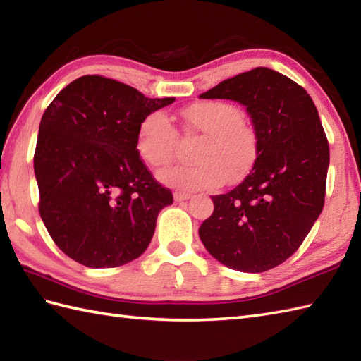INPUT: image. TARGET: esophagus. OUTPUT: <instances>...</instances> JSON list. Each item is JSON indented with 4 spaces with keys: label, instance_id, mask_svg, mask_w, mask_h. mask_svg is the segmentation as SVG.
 Wrapping results in <instances>:
<instances>
[{
    "label": "esophagus",
    "instance_id": "34e87169",
    "mask_svg": "<svg viewBox=\"0 0 361 361\" xmlns=\"http://www.w3.org/2000/svg\"><path fill=\"white\" fill-rule=\"evenodd\" d=\"M173 197H175L176 202H185V200H189V198L192 195H190L189 192H175Z\"/></svg>",
    "mask_w": 361,
    "mask_h": 361
}]
</instances>
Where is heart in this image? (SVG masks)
Segmentation results:
<instances>
[{"label":"heart","instance_id":"obj_1","mask_svg":"<svg viewBox=\"0 0 361 361\" xmlns=\"http://www.w3.org/2000/svg\"><path fill=\"white\" fill-rule=\"evenodd\" d=\"M186 126L204 135L195 152L194 166H175L158 173L167 186L178 190L216 189L228 180L250 172L257 158V135L245 124L239 106L225 101H202L181 110ZM176 128L163 111L144 116L136 135V152L145 164L159 169L172 163Z\"/></svg>","mask_w":361,"mask_h":361}]
</instances>
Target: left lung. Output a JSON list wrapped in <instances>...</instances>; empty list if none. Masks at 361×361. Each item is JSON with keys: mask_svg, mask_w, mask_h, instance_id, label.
<instances>
[{"mask_svg": "<svg viewBox=\"0 0 361 361\" xmlns=\"http://www.w3.org/2000/svg\"><path fill=\"white\" fill-rule=\"evenodd\" d=\"M200 97L247 106L259 147L240 185L212 195L214 212L198 234L224 265L267 271L301 247L323 211L329 142L318 110L301 85L264 66L220 82Z\"/></svg>", "mask_w": 361, "mask_h": 361, "instance_id": "obj_1", "label": "left lung"}]
</instances>
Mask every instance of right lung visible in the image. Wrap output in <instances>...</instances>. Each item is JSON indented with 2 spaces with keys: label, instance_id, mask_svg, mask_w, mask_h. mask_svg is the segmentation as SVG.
<instances>
[{
  "label": "right lung",
  "instance_id": "add662e5",
  "mask_svg": "<svg viewBox=\"0 0 361 361\" xmlns=\"http://www.w3.org/2000/svg\"><path fill=\"white\" fill-rule=\"evenodd\" d=\"M104 75H82L44 110L34 171L38 211L54 243L90 268L140 257L158 212L172 204L136 152L144 116L172 104Z\"/></svg>",
  "mask_w": 361,
  "mask_h": 361
}]
</instances>
